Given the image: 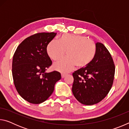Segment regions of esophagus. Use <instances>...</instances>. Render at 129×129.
I'll return each instance as SVG.
<instances>
[{"instance_id":"esophagus-1","label":"esophagus","mask_w":129,"mask_h":129,"mask_svg":"<svg viewBox=\"0 0 129 129\" xmlns=\"http://www.w3.org/2000/svg\"><path fill=\"white\" fill-rule=\"evenodd\" d=\"M65 76H67V74H64V73H62L61 74V77L62 78L65 77Z\"/></svg>"}]
</instances>
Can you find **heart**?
Segmentation results:
<instances>
[{
  "label": "heart",
  "instance_id": "b5f03b06",
  "mask_svg": "<svg viewBox=\"0 0 129 129\" xmlns=\"http://www.w3.org/2000/svg\"><path fill=\"white\" fill-rule=\"evenodd\" d=\"M47 51L53 60H59L66 51L67 56L54 63L53 67L62 72H68L75 66L81 69L90 64L97 54V47L86 36L65 34L60 37L59 41H50Z\"/></svg>",
  "mask_w": 129,
  "mask_h": 129
}]
</instances>
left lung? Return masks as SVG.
<instances>
[{
    "label": "left lung",
    "mask_w": 129,
    "mask_h": 129,
    "mask_svg": "<svg viewBox=\"0 0 129 129\" xmlns=\"http://www.w3.org/2000/svg\"><path fill=\"white\" fill-rule=\"evenodd\" d=\"M97 54L88 66L73 73L72 92L80 103L92 105L101 101L113 85L115 65L103 44L97 43Z\"/></svg>",
    "instance_id": "1"
}]
</instances>
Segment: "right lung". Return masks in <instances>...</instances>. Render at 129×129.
<instances>
[{"label":"right lung","instance_id":"1","mask_svg":"<svg viewBox=\"0 0 129 129\" xmlns=\"http://www.w3.org/2000/svg\"><path fill=\"white\" fill-rule=\"evenodd\" d=\"M57 33L42 32L26 38L13 56L12 73L15 88L23 99L39 104L53 92L56 82L61 78L57 71L46 73L52 65L47 53V45Z\"/></svg>","mask_w":129,"mask_h":129}]
</instances>
